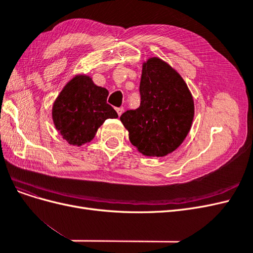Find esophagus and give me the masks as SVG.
I'll list each match as a JSON object with an SVG mask.
<instances>
[{"label":"esophagus","mask_w":253,"mask_h":253,"mask_svg":"<svg viewBox=\"0 0 253 253\" xmlns=\"http://www.w3.org/2000/svg\"><path fill=\"white\" fill-rule=\"evenodd\" d=\"M116 111H117V113H118V116H121V114L124 113V108H117Z\"/></svg>","instance_id":"1"}]
</instances>
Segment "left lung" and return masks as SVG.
I'll return each instance as SVG.
<instances>
[{
  "instance_id": "obj_1",
  "label": "left lung",
  "mask_w": 253,
  "mask_h": 253,
  "mask_svg": "<svg viewBox=\"0 0 253 253\" xmlns=\"http://www.w3.org/2000/svg\"><path fill=\"white\" fill-rule=\"evenodd\" d=\"M140 106L120 120L134 147L147 156H166L187 137L194 116V102L186 82L159 58L143 63Z\"/></svg>"
}]
</instances>
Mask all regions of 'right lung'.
I'll return each instance as SVG.
<instances>
[{
  "instance_id": "1",
  "label": "right lung",
  "mask_w": 253,
  "mask_h": 253,
  "mask_svg": "<svg viewBox=\"0 0 253 253\" xmlns=\"http://www.w3.org/2000/svg\"><path fill=\"white\" fill-rule=\"evenodd\" d=\"M109 91L88 76L78 75L61 90L52 106L56 128L70 144L82 145L94 138L98 127L118 114L106 102Z\"/></svg>"
}]
</instances>
